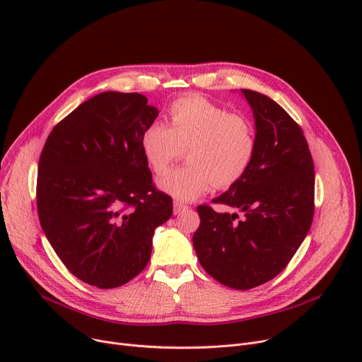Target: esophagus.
Segmentation results:
<instances>
[{"label":"esophagus","mask_w":362,"mask_h":362,"mask_svg":"<svg viewBox=\"0 0 362 362\" xmlns=\"http://www.w3.org/2000/svg\"><path fill=\"white\" fill-rule=\"evenodd\" d=\"M189 208V205L180 202V201H175V214H180L183 211H186Z\"/></svg>","instance_id":"34e87169"}]
</instances>
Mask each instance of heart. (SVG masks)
<instances>
[{
  "label": "heart",
  "instance_id": "1",
  "mask_svg": "<svg viewBox=\"0 0 362 362\" xmlns=\"http://www.w3.org/2000/svg\"><path fill=\"white\" fill-rule=\"evenodd\" d=\"M187 164L158 180L161 191L191 201L213 185L230 187L250 170L257 151V132L250 117L227 112L202 97H183L168 108V126L154 122L142 132L141 151L157 175L183 156Z\"/></svg>",
  "mask_w": 362,
  "mask_h": 362
}]
</instances>
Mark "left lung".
Here are the masks:
<instances>
[{
	"label": "left lung",
	"instance_id": "left-lung-1",
	"mask_svg": "<svg viewBox=\"0 0 362 362\" xmlns=\"http://www.w3.org/2000/svg\"><path fill=\"white\" fill-rule=\"evenodd\" d=\"M242 93L255 117V157L246 175L213 199L240 216L198 205L194 248L213 279L248 291L274 279L308 235L315 176L300 126L265 95L250 89Z\"/></svg>",
	"mask_w": 362,
	"mask_h": 362
}]
</instances>
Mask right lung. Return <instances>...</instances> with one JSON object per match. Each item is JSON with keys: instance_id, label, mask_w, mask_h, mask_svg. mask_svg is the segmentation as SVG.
Here are the masks:
<instances>
[{"instance_id": "1", "label": "right lung", "mask_w": 362, "mask_h": 362, "mask_svg": "<svg viewBox=\"0 0 362 362\" xmlns=\"http://www.w3.org/2000/svg\"><path fill=\"white\" fill-rule=\"evenodd\" d=\"M157 116L142 93L103 92L57 123L42 148L41 227L67 270L90 286L112 289L136 277L156 227L173 214L141 151Z\"/></svg>"}]
</instances>
